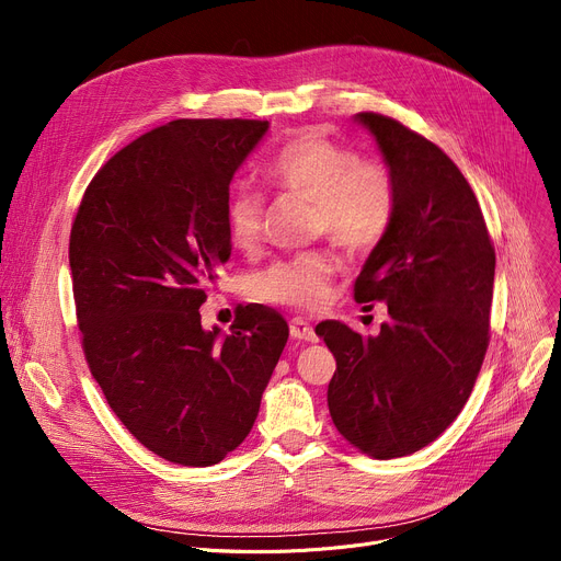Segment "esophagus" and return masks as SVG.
Here are the masks:
<instances>
[{"instance_id":"34e87169","label":"esophagus","mask_w":561,"mask_h":561,"mask_svg":"<svg viewBox=\"0 0 561 561\" xmlns=\"http://www.w3.org/2000/svg\"><path fill=\"white\" fill-rule=\"evenodd\" d=\"M290 336L298 339V341H307V343L318 341L313 328L309 325V322H307L305 318H293V320H290Z\"/></svg>"}]
</instances>
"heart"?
Returning <instances> with one entry per match:
<instances>
[{"label": "heart", "instance_id": "obj_1", "mask_svg": "<svg viewBox=\"0 0 561 561\" xmlns=\"http://www.w3.org/2000/svg\"><path fill=\"white\" fill-rule=\"evenodd\" d=\"M268 180L284 197L313 204L311 231L328 236L345 252L373 250L385 239L393 211L396 186L391 170L377 159H359L355 147L305 131L286 142L268 165ZM265 202L248 182L233 184L225 202L229 243L256 250L263 236ZM334 263L322 252L279 259L248 279L250 298L282 307H318L325 300Z\"/></svg>", "mask_w": 561, "mask_h": 561}]
</instances>
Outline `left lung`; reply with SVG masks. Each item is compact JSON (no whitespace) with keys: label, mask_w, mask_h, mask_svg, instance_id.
I'll return each mask as SVG.
<instances>
[{"label":"left lung","mask_w":561,"mask_h":561,"mask_svg":"<svg viewBox=\"0 0 561 561\" xmlns=\"http://www.w3.org/2000/svg\"><path fill=\"white\" fill-rule=\"evenodd\" d=\"M396 186L391 227L355 282V300L387 302L377 336L339 320L316 328L336 359L330 414L373 459L425 448L459 416L486 347L495 250L480 202L455 161L389 115L364 111ZM373 309V305H370Z\"/></svg>","instance_id":"8db88e82"}]
</instances>
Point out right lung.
Listing matches in <instances>:
<instances>
[{"instance_id":"1","label":"right lung","mask_w":561,"mask_h":561,"mask_svg":"<svg viewBox=\"0 0 561 561\" xmlns=\"http://www.w3.org/2000/svg\"><path fill=\"white\" fill-rule=\"evenodd\" d=\"M265 121H172L115 152L70 231L83 357L113 414L154 455L214 466L250 434L288 339L275 309L248 305L231 332L199 307L229 259L225 202Z\"/></svg>"}]
</instances>
